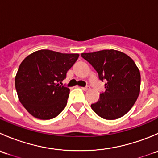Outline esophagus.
<instances>
[{
    "label": "esophagus",
    "mask_w": 158,
    "mask_h": 158,
    "mask_svg": "<svg viewBox=\"0 0 158 158\" xmlns=\"http://www.w3.org/2000/svg\"><path fill=\"white\" fill-rule=\"evenodd\" d=\"M89 89H90V87L89 86H85V87H82V89L84 91H88L89 90Z\"/></svg>",
    "instance_id": "34e87169"
}]
</instances>
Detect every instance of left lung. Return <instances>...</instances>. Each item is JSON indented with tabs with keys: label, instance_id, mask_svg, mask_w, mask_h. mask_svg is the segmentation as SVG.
I'll list each match as a JSON object with an SVG mask.
<instances>
[{
	"label": "left lung",
	"instance_id": "1",
	"mask_svg": "<svg viewBox=\"0 0 158 158\" xmlns=\"http://www.w3.org/2000/svg\"><path fill=\"white\" fill-rule=\"evenodd\" d=\"M106 80V91L91 105L101 118L114 120L125 115L132 108L140 93L141 74L131 57L114 49H103L81 54Z\"/></svg>",
	"mask_w": 158,
	"mask_h": 158
}]
</instances>
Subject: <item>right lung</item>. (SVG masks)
<instances>
[{
  "mask_svg": "<svg viewBox=\"0 0 158 158\" xmlns=\"http://www.w3.org/2000/svg\"><path fill=\"white\" fill-rule=\"evenodd\" d=\"M78 53L40 49L20 63L15 87L20 103L31 115L42 120L56 117L67 104L69 89L60 83L79 58Z\"/></svg>",
  "mask_w": 158,
  "mask_h": 158,
  "instance_id": "add662e5",
  "label": "right lung"
}]
</instances>
